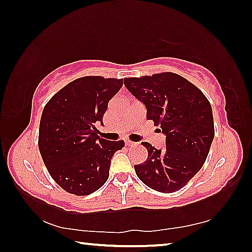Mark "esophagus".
Masks as SVG:
<instances>
[{
    "label": "esophagus",
    "instance_id": "esophagus-1",
    "mask_svg": "<svg viewBox=\"0 0 252 252\" xmlns=\"http://www.w3.org/2000/svg\"><path fill=\"white\" fill-rule=\"evenodd\" d=\"M134 142H132V141H129V140H126V147H131V146H134Z\"/></svg>",
    "mask_w": 252,
    "mask_h": 252
}]
</instances>
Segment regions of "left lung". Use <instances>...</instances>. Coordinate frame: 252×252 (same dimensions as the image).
Masks as SVG:
<instances>
[{
  "label": "left lung",
  "instance_id": "left-lung-1",
  "mask_svg": "<svg viewBox=\"0 0 252 252\" xmlns=\"http://www.w3.org/2000/svg\"><path fill=\"white\" fill-rule=\"evenodd\" d=\"M125 85L148 110L147 119L165 134L164 150L142 142L148 159L134 165L144 185L162 193L182 189L206 161L215 126L212 109L201 90L172 72L126 78Z\"/></svg>",
  "mask_w": 252,
  "mask_h": 252
}]
</instances>
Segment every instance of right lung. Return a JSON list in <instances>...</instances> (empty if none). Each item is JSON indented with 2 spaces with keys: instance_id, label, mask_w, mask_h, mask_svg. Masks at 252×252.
Returning <instances> with one entry per match:
<instances>
[{
  "instance_id": "right-lung-1",
  "label": "right lung",
  "mask_w": 252,
  "mask_h": 252,
  "mask_svg": "<svg viewBox=\"0 0 252 252\" xmlns=\"http://www.w3.org/2000/svg\"><path fill=\"white\" fill-rule=\"evenodd\" d=\"M123 79L88 75L67 83L45 104L39 129V150L46 169L66 192L88 195L109 178L111 159L125 141L97 135L109 101Z\"/></svg>"
}]
</instances>
